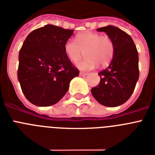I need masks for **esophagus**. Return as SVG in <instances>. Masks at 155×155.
<instances>
[{
	"instance_id": "obj_1",
	"label": "esophagus",
	"mask_w": 155,
	"mask_h": 155,
	"mask_svg": "<svg viewBox=\"0 0 155 155\" xmlns=\"http://www.w3.org/2000/svg\"><path fill=\"white\" fill-rule=\"evenodd\" d=\"M87 75V74L85 73V72H82V71H80V76H86Z\"/></svg>"
}]
</instances>
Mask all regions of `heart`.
Masks as SVG:
<instances>
[{
  "label": "heart",
  "instance_id": "heart-1",
  "mask_svg": "<svg viewBox=\"0 0 155 155\" xmlns=\"http://www.w3.org/2000/svg\"><path fill=\"white\" fill-rule=\"evenodd\" d=\"M64 52L71 62L80 60L83 53L86 58L75 64L82 71H89L97 68L99 64L105 66L110 62L114 55V43L108 36H101L92 32L79 34L75 41L70 39L64 44Z\"/></svg>",
  "mask_w": 155,
  "mask_h": 155
}]
</instances>
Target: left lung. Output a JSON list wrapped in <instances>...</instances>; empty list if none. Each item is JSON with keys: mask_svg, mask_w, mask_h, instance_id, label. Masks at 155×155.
I'll list each match as a JSON object with an SVG mask.
<instances>
[{"mask_svg": "<svg viewBox=\"0 0 155 155\" xmlns=\"http://www.w3.org/2000/svg\"><path fill=\"white\" fill-rule=\"evenodd\" d=\"M114 43V55L107 68L100 71V82L91 88V94L99 104L118 107L127 101L139 80V54L134 41L127 32L112 25L99 28Z\"/></svg>", "mask_w": 155, "mask_h": 155, "instance_id": "obj_1", "label": "left lung"}]
</instances>
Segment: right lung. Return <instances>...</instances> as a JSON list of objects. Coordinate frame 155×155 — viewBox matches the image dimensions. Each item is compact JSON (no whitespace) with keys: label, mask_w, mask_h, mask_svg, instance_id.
Returning <instances> with one entry per match:
<instances>
[{"label":"right lung","mask_w":155,"mask_h":155,"mask_svg":"<svg viewBox=\"0 0 155 155\" xmlns=\"http://www.w3.org/2000/svg\"><path fill=\"white\" fill-rule=\"evenodd\" d=\"M74 30L46 25L26 37L19 52L17 77L26 99L38 107L56 104L79 75L64 52Z\"/></svg>","instance_id":"right-lung-1"}]
</instances>
